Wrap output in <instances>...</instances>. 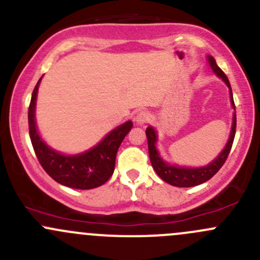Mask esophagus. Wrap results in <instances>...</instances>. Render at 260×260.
<instances>
[{"label":"esophagus","instance_id":"obj_1","mask_svg":"<svg viewBox=\"0 0 260 260\" xmlns=\"http://www.w3.org/2000/svg\"><path fill=\"white\" fill-rule=\"evenodd\" d=\"M149 119H151V114H149L148 112H146V111H141L140 113H137V115H136V118H135L136 123H137V124H140V125L145 124V123L148 122Z\"/></svg>","mask_w":260,"mask_h":260}]
</instances>
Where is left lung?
<instances>
[{
  "label": "left lung",
  "instance_id": "obj_1",
  "mask_svg": "<svg viewBox=\"0 0 260 260\" xmlns=\"http://www.w3.org/2000/svg\"><path fill=\"white\" fill-rule=\"evenodd\" d=\"M206 57H208V62L209 65H210L211 70L214 72V74L216 75V77H219L220 79L226 84L228 88H229L230 103H232L233 109L235 111L234 99H233V91H232V86H230L229 79H228L226 75L224 74V72L217 67L216 61H215V59L211 56V55H208ZM235 128H237V114L233 113L232 129H230L229 138H228L226 145H225L224 148H222V151L217 154L216 158L212 159L210 164L205 165V166L186 167V166H179V165L176 164L171 165L162 158V156L158 152V148H157L158 135H157L156 129H154L152 125H149V127H147L146 129V136H147V141H148V153H149V159H151L152 167H153L156 174L158 175L165 182L170 183V185L172 186H177V187H192V186L201 185V183L210 180L211 177L214 176L220 169H221L224 162L226 161L228 154H229L230 149H232L233 142H234Z\"/></svg>",
  "mask_w": 260,
  "mask_h": 260
}]
</instances>
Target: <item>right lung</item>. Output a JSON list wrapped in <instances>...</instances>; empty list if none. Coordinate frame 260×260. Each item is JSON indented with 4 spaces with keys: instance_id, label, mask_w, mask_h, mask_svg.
<instances>
[{
    "instance_id": "obj_1",
    "label": "right lung",
    "mask_w": 260,
    "mask_h": 260,
    "mask_svg": "<svg viewBox=\"0 0 260 260\" xmlns=\"http://www.w3.org/2000/svg\"><path fill=\"white\" fill-rule=\"evenodd\" d=\"M43 77L36 84L28 107L30 138L38 159L46 174L56 182L78 190L95 188L106 183L113 175L115 156L120 143L132 129V120H127L104 136L91 148L75 154H67L51 148L40 136L36 125V99Z\"/></svg>"
}]
</instances>
